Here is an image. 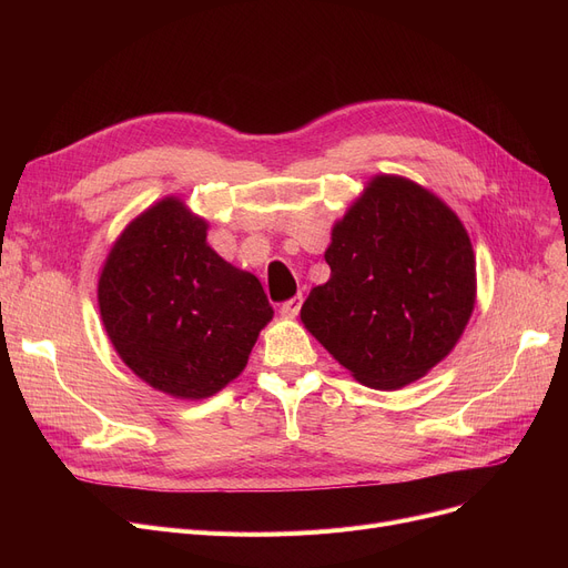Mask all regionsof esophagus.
I'll list each match as a JSON object with an SVG mask.
<instances>
[{
  "instance_id": "obj_1",
  "label": "esophagus",
  "mask_w": 568,
  "mask_h": 568,
  "mask_svg": "<svg viewBox=\"0 0 568 568\" xmlns=\"http://www.w3.org/2000/svg\"><path fill=\"white\" fill-rule=\"evenodd\" d=\"M302 304H304V296H302V294H296V296H292V300L283 302V306H281V313H283V315H287V317L300 315V311H302Z\"/></svg>"
}]
</instances>
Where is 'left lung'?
<instances>
[{
  "label": "left lung",
  "instance_id": "8db88e82",
  "mask_svg": "<svg viewBox=\"0 0 568 568\" xmlns=\"http://www.w3.org/2000/svg\"><path fill=\"white\" fill-rule=\"evenodd\" d=\"M332 276L306 329L356 379L400 389L449 354L474 308V251L458 216L400 176H375L332 234Z\"/></svg>",
  "mask_w": 568,
  "mask_h": 568
}]
</instances>
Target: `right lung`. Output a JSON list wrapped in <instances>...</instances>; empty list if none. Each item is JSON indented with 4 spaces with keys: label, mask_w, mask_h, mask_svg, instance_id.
Wrapping results in <instances>:
<instances>
[{
    "label": "right lung",
    "mask_w": 568,
    "mask_h": 568,
    "mask_svg": "<svg viewBox=\"0 0 568 568\" xmlns=\"http://www.w3.org/2000/svg\"><path fill=\"white\" fill-rule=\"evenodd\" d=\"M124 364L174 398H206L244 371L272 320L260 281L206 246V223L168 197L116 239L99 281Z\"/></svg>",
    "instance_id": "add662e5"
}]
</instances>
